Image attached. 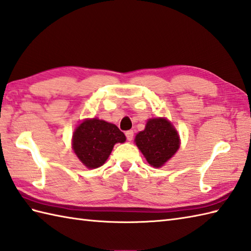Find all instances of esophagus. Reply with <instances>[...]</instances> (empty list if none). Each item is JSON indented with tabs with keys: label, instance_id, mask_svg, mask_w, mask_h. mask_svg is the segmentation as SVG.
<instances>
[{
	"label": "esophagus",
	"instance_id": "34e87169",
	"mask_svg": "<svg viewBox=\"0 0 251 251\" xmlns=\"http://www.w3.org/2000/svg\"><path fill=\"white\" fill-rule=\"evenodd\" d=\"M126 140L129 141V142H131L133 140V137H134V132H133L132 130L126 131Z\"/></svg>",
	"mask_w": 251,
	"mask_h": 251
}]
</instances>
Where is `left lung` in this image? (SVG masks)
Instances as JSON below:
<instances>
[{
	"instance_id": "8db88e82",
	"label": "left lung",
	"mask_w": 251,
	"mask_h": 251,
	"mask_svg": "<svg viewBox=\"0 0 251 251\" xmlns=\"http://www.w3.org/2000/svg\"><path fill=\"white\" fill-rule=\"evenodd\" d=\"M135 143L150 165L160 168L179 148V136L171 122L164 118L149 119Z\"/></svg>"
}]
</instances>
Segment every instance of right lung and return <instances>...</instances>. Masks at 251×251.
Here are the masks:
<instances>
[{
    "label": "right lung",
    "mask_w": 251,
    "mask_h": 251,
    "mask_svg": "<svg viewBox=\"0 0 251 251\" xmlns=\"http://www.w3.org/2000/svg\"><path fill=\"white\" fill-rule=\"evenodd\" d=\"M126 135L118 126L97 118L85 120L74 132L73 149L88 169L105 163L116 143H125Z\"/></svg>",
    "instance_id": "1"
}]
</instances>
